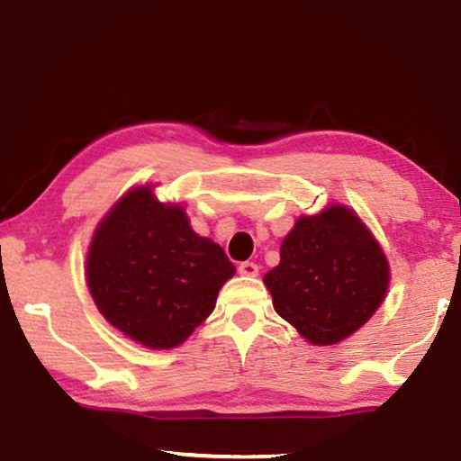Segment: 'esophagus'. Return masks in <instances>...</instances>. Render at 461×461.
<instances>
[{
	"mask_svg": "<svg viewBox=\"0 0 461 461\" xmlns=\"http://www.w3.org/2000/svg\"><path fill=\"white\" fill-rule=\"evenodd\" d=\"M239 274L240 276H249V278H253V276L259 274V266L253 264V261H243V264L239 266Z\"/></svg>",
	"mask_w": 461,
	"mask_h": 461,
	"instance_id": "obj_1",
	"label": "esophagus"
}]
</instances>
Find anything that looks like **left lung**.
Segmentation results:
<instances>
[{
	"instance_id": "obj_1",
	"label": "left lung",
	"mask_w": 461,
	"mask_h": 461,
	"mask_svg": "<svg viewBox=\"0 0 461 461\" xmlns=\"http://www.w3.org/2000/svg\"><path fill=\"white\" fill-rule=\"evenodd\" d=\"M274 309L315 346L348 338L384 303L385 253L352 210L331 206L303 216L280 247V264L266 274Z\"/></svg>"
}]
</instances>
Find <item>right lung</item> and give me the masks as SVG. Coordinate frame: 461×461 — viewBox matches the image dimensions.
<instances>
[{
	"mask_svg": "<svg viewBox=\"0 0 461 461\" xmlns=\"http://www.w3.org/2000/svg\"><path fill=\"white\" fill-rule=\"evenodd\" d=\"M235 274L221 245L195 235L181 206L148 187L123 195L98 224L88 288L111 325L148 348H175L214 311Z\"/></svg>",
	"mask_w": 461,
	"mask_h": 461,
	"instance_id": "add662e5",
	"label": "right lung"
}]
</instances>
